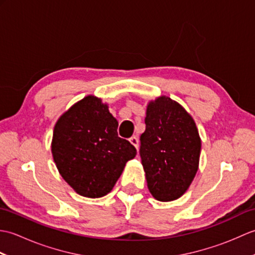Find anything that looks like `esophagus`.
<instances>
[{"label": "esophagus", "instance_id": "34e87169", "mask_svg": "<svg viewBox=\"0 0 255 255\" xmlns=\"http://www.w3.org/2000/svg\"><path fill=\"white\" fill-rule=\"evenodd\" d=\"M129 141H130V143L132 145H134V147H136V149L138 150V148H139V141H138V138L136 136H132L130 139H129Z\"/></svg>", "mask_w": 255, "mask_h": 255}]
</instances>
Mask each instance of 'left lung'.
Listing matches in <instances>:
<instances>
[{
	"mask_svg": "<svg viewBox=\"0 0 255 255\" xmlns=\"http://www.w3.org/2000/svg\"><path fill=\"white\" fill-rule=\"evenodd\" d=\"M140 136V156L149 192L160 202L180 198L198 170L199 133L192 116L167 96L151 101Z\"/></svg>",
	"mask_w": 255,
	"mask_h": 255,
	"instance_id": "obj_1",
	"label": "left lung"
}]
</instances>
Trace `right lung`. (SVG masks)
<instances>
[{
    "instance_id": "add662e5",
    "label": "right lung",
    "mask_w": 255,
    "mask_h": 255,
    "mask_svg": "<svg viewBox=\"0 0 255 255\" xmlns=\"http://www.w3.org/2000/svg\"><path fill=\"white\" fill-rule=\"evenodd\" d=\"M118 122L93 95L75 103L58 119L51 152L63 180L84 197L110 193L137 150L118 137Z\"/></svg>"
}]
</instances>
